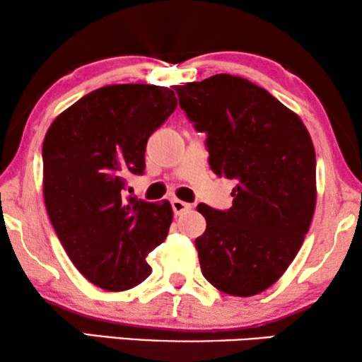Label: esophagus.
I'll list each match as a JSON object with an SVG mask.
<instances>
[{
	"instance_id": "34e87169",
	"label": "esophagus",
	"mask_w": 362,
	"mask_h": 362,
	"mask_svg": "<svg viewBox=\"0 0 362 362\" xmlns=\"http://www.w3.org/2000/svg\"><path fill=\"white\" fill-rule=\"evenodd\" d=\"M171 206H173V211H175L176 216H181L185 214V212H187L191 209V204H187V202L181 201V199H171Z\"/></svg>"
}]
</instances>
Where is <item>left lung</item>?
<instances>
[{
    "instance_id": "left-lung-1",
    "label": "left lung",
    "mask_w": 362,
    "mask_h": 362,
    "mask_svg": "<svg viewBox=\"0 0 362 362\" xmlns=\"http://www.w3.org/2000/svg\"><path fill=\"white\" fill-rule=\"evenodd\" d=\"M180 107L207 133L209 166L234 180L232 207L197 206L202 275L232 296L269 288L298 254L316 206L315 146L301 118L244 77L217 74L175 86Z\"/></svg>"
}]
</instances>
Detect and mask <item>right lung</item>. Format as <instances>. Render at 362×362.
I'll return each mask as SVG.
<instances>
[{
  "label": "right lung",
  "mask_w": 362,
  "mask_h": 362,
  "mask_svg": "<svg viewBox=\"0 0 362 362\" xmlns=\"http://www.w3.org/2000/svg\"><path fill=\"white\" fill-rule=\"evenodd\" d=\"M176 107L168 87L105 86L57 115L44 138L49 219L76 269L103 290L148 279L146 255L170 230V202L125 197L123 189L128 176L143 175L148 138Z\"/></svg>",
  "instance_id": "add662e5"
}]
</instances>
